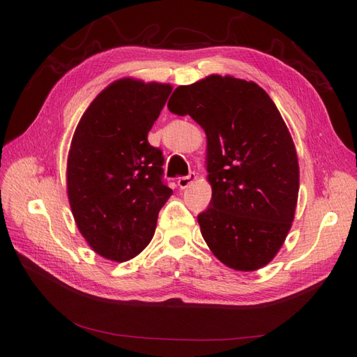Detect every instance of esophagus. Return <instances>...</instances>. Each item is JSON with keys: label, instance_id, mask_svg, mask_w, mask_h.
Listing matches in <instances>:
<instances>
[{"label": "esophagus", "instance_id": "1", "mask_svg": "<svg viewBox=\"0 0 357 357\" xmlns=\"http://www.w3.org/2000/svg\"><path fill=\"white\" fill-rule=\"evenodd\" d=\"M195 181H196V174H195V172H193V173H190V174H187V176L178 178V187H179V188H187L188 185L193 184Z\"/></svg>", "mask_w": 357, "mask_h": 357}]
</instances>
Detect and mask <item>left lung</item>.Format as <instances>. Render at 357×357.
<instances>
[{"instance_id": "8db88e82", "label": "left lung", "mask_w": 357, "mask_h": 357, "mask_svg": "<svg viewBox=\"0 0 357 357\" xmlns=\"http://www.w3.org/2000/svg\"><path fill=\"white\" fill-rule=\"evenodd\" d=\"M169 110L190 115L207 136L211 201L198 216L219 261L238 271L265 267L294 219L299 164L285 121L253 81L208 75L174 89Z\"/></svg>"}]
</instances>
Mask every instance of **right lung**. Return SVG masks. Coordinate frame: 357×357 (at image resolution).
I'll list each match as a JSON object with an SVG mask.
<instances>
[{
    "instance_id": "1",
    "label": "right lung",
    "mask_w": 357,
    "mask_h": 357,
    "mask_svg": "<svg viewBox=\"0 0 357 357\" xmlns=\"http://www.w3.org/2000/svg\"><path fill=\"white\" fill-rule=\"evenodd\" d=\"M170 93L164 82L116 79L75 128L67 196L82 238L105 259L124 262L139 255L173 195L162 183V151L147 141Z\"/></svg>"
}]
</instances>
